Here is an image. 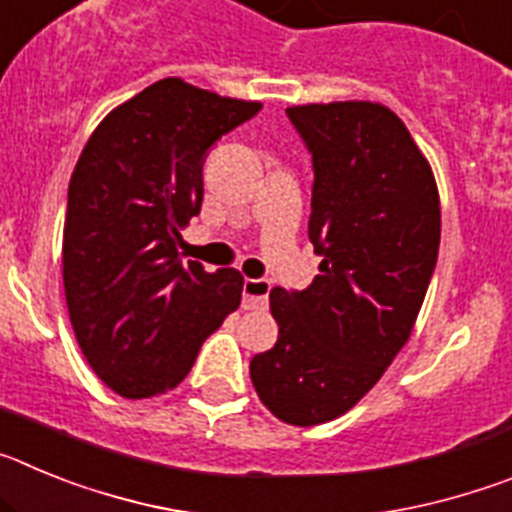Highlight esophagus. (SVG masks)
Returning <instances> with one entry per match:
<instances>
[{"mask_svg":"<svg viewBox=\"0 0 512 512\" xmlns=\"http://www.w3.org/2000/svg\"><path fill=\"white\" fill-rule=\"evenodd\" d=\"M271 284L266 279H246L243 282V307L246 310H261L269 300Z\"/></svg>","mask_w":512,"mask_h":512,"instance_id":"esophagus-1","label":"esophagus"}]
</instances>
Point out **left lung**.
Masks as SVG:
<instances>
[{
  "instance_id": "obj_1",
  "label": "left lung",
  "mask_w": 512,
  "mask_h": 512,
  "mask_svg": "<svg viewBox=\"0 0 512 512\" xmlns=\"http://www.w3.org/2000/svg\"><path fill=\"white\" fill-rule=\"evenodd\" d=\"M312 156L307 235L323 256L302 292L274 287V348L251 359L261 402L289 425H320L372 390L413 333L441 243L431 164L377 102L289 107Z\"/></svg>"
}]
</instances>
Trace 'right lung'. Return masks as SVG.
<instances>
[{
    "label": "right lung",
    "mask_w": 512,
    "mask_h": 512,
    "mask_svg": "<svg viewBox=\"0 0 512 512\" xmlns=\"http://www.w3.org/2000/svg\"><path fill=\"white\" fill-rule=\"evenodd\" d=\"M261 102L161 79L97 125L69 184L63 287L81 354L110 390H174L243 292L241 271L179 259L200 215L202 164Z\"/></svg>",
    "instance_id": "right-lung-1"
}]
</instances>
